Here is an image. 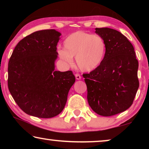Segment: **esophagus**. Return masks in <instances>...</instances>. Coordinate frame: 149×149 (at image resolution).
Segmentation results:
<instances>
[{"mask_svg": "<svg viewBox=\"0 0 149 149\" xmlns=\"http://www.w3.org/2000/svg\"><path fill=\"white\" fill-rule=\"evenodd\" d=\"M75 77H76V79H77V80H80V79H81V75L79 74H75Z\"/></svg>", "mask_w": 149, "mask_h": 149, "instance_id": "1", "label": "esophagus"}]
</instances>
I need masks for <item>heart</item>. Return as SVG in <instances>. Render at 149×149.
Instances as JSON below:
<instances>
[{
	"mask_svg": "<svg viewBox=\"0 0 149 149\" xmlns=\"http://www.w3.org/2000/svg\"><path fill=\"white\" fill-rule=\"evenodd\" d=\"M64 48L58 50L61 60L70 65L75 57L77 66L83 72H90L98 68L107 52V44L102 36L83 31H77L67 36Z\"/></svg>",
	"mask_w": 149,
	"mask_h": 149,
	"instance_id": "1",
	"label": "heart"
}]
</instances>
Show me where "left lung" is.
I'll return each instance as SVG.
<instances>
[{
    "label": "left lung",
    "instance_id": "1",
    "mask_svg": "<svg viewBox=\"0 0 149 149\" xmlns=\"http://www.w3.org/2000/svg\"><path fill=\"white\" fill-rule=\"evenodd\" d=\"M95 32L106 42V56L98 68L83 76L91 109L109 117L126 111L133 103L139 87L138 62L133 45L121 32L109 28H96Z\"/></svg>",
    "mask_w": 149,
    "mask_h": 149
}]
</instances>
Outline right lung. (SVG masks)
Returning a JSON list of instances; mask_svg holds the SVG:
<instances>
[{
    "mask_svg": "<svg viewBox=\"0 0 149 149\" xmlns=\"http://www.w3.org/2000/svg\"><path fill=\"white\" fill-rule=\"evenodd\" d=\"M60 36L54 29L34 32L18 42L9 59V90L28 115L52 118L66 105L75 77L71 70H55Z\"/></svg>",
    "mask_w": 149,
    "mask_h": 149,
    "instance_id": "right-lung-1",
    "label": "right lung"
}]
</instances>
